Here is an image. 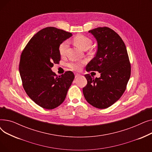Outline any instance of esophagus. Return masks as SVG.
Segmentation results:
<instances>
[{"label":"esophagus","instance_id":"obj_1","mask_svg":"<svg viewBox=\"0 0 152 152\" xmlns=\"http://www.w3.org/2000/svg\"><path fill=\"white\" fill-rule=\"evenodd\" d=\"M80 76H81V75H79V74H78V73H75V77H76V78L79 77Z\"/></svg>","mask_w":152,"mask_h":152}]
</instances>
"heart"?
<instances>
[{"instance_id": "obj_1", "label": "heart", "mask_w": 152, "mask_h": 152, "mask_svg": "<svg viewBox=\"0 0 152 152\" xmlns=\"http://www.w3.org/2000/svg\"><path fill=\"white\" fill-rule=\"evenodd\" d=\"M73 42L77 47H78L79 48H80V49L84 50H87V49H89L92 44L91 40L89 37H87L83 35H81V34L77 35L74 37ZM68 47V42L66 41L63 42L60 45L59 52L61 56H64L66 54ZM84 63H85L84 61L72 62L69 64V66L71 69L77 71L79 69H80L81 66Z\"/></svg>"}]
</instances>
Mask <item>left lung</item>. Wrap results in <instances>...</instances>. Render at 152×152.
<instances>
[{
    "mask_svg": "<svg viewBox=\"0 0 152 152\" xmlns=\"http://www.w3.org/2000/svg\"><path fill=\"white\" fill-rule=\"evenodd\" d=\"M89 33L96 39L97 50L86 71H99L100 77L84 75L87 84L83 94L91 105L104 109L112 105L124 92L131 76V65L126 45L116 32L99 27Z\"/></svg>",
    "mask_w": 152,
    "mask_h": 152,
    "instance_id": "8db88e82",
    "label": "left lung"
}]
</instances>
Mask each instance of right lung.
<instances>
[{"mask_svg":"<svg viewBox=\"0 0 152 152\" xmlns=\"http://www.w3.org/2000/svg\"><path fill=\"white\" fill-rule=\"evenodd\" d=\"M73 36L54 27L38 31L23 50L19 71L25 92L36 104L45 109L58 107L65 100L75 79L73 72L57 76L52 71L61 59L60 45Z\"/></svg>","mask_w":152,"mask_h":152,"instance_id":"obj_1","label":"right lung"}]
</instances>
